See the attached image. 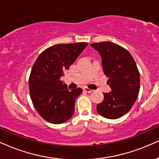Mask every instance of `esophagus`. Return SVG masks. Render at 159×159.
<instances>
[{
    "instance_id": "esophagus-1",
    "label": "esophagus",
    "mask_w": 159,
    "mask_h": 159,
    "mask_svg": "<svg viewBox=\"0 0 159 159\" xmlns=\"http://www.w3.org/2000/svg\"><path fill=\"white\" fill-rule=\"evenodd\" d=\"M83 91H85V92H88V93H91V92L93 91V90L90 89H89V88H87V87H84L83 88Z\"/></svg>"
}]
</instances>
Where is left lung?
I'll list each match as a JSON object with an SVG mask.
<instances>
[{"mask_svg":"<svg viewBox=\"0 0 159 159\" xmlns=\"http://www.w3.org/2000/svg\"><path fill=\"white\" fill-rule=\"evenodd\" d=\"M102 57L103 71L109 77L111 89L103 93L104 99L97 106V112L107 119L120 118L131 109L140 88L139 71L128 51L111 42L92 43Z\"/></svg>","mask_w":159,"mask_h":159,"instance_id":"8db88e82","label":"left lung"}]
</instances>
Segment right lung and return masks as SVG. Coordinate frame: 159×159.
I'll use <instances>...</instances> for the list:
<instances>
[{
    "mask_svg": "<svg viewBox=\"0 0 159 159\" xmlns=\"http://www.w3.org/2000/svg\"><path fill=\"white\" fill-rule=\"evenodd\" d=\"M88 45H55L41 53L33 65L29 80L30 97L39 114L48 122L61 124L73 116L76 99L83 90L70 91L60 77Z\"/></svg>",
    "mask_w": 159,
    "mask_h": 159,
    "instance_id": "right-lung-1",
    "label": "right lung"
}]
</instances>
